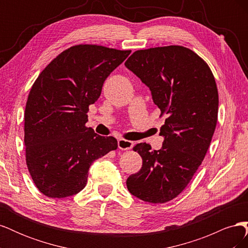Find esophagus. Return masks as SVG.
Listing matches in <instances>:
<instances>
[{
  "label": "esophagus",
  "mask_w": 248,
  "mask_h": 248,
  "mask_svg": "<svg viewBox=\"0 0 248 248\" xmlns=\"http://www.w3.org/2000/svg\"><path fill=\"white\" fill-rule=\"evenodd\" d=\"M133 141L131 140H127L124 139H120L118 140V147L121 150H130L133 147Z\"/></svg>",
  "instance_id": "esophagus-1"
}]
</instances>
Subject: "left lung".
<instances>
[{
  "instance_id": "1",
  "label": "left lung",
  "mask_w": 248,
  "mask_h": 248,
  "mask_svg": "<svg viewBox=\"0 0 248 248\" xmlns=\"http://www.w3.org/2000/svg\"><path fill=\"white\" fill-rule=\"evenodd\" d=\"M150 89L166 121L161 149L140 142L141 169L128 177L134 197L163 204L188 185L208 151L217 123L218 91L208 64L191 49L170 46L134 51L125 62Z\"/></svg>"
}]
</instances>
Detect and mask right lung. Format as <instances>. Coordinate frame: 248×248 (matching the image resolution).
I'll return each mask as SVG.
<instances>
[{
  "mask_svg": "<svg viewBox=\"0 0 248 248\" xmlns=\"http://www.w3.org/2000/svg\"><path fill=\"white\" fill-rule=\"evenodd\" d=\"M130 52L74 46L52 60L35 80L25 110L26 161L44 196L77 194L86 186L93 161L118 148L115 138L86 127L87 112L99 98L104 80Z\"/></svg>",
  "mask_w": 248,
  "mask_h": 248,
  "instance_id": "right-lung-1",
  "label": "right lung"
}]
</instances>
